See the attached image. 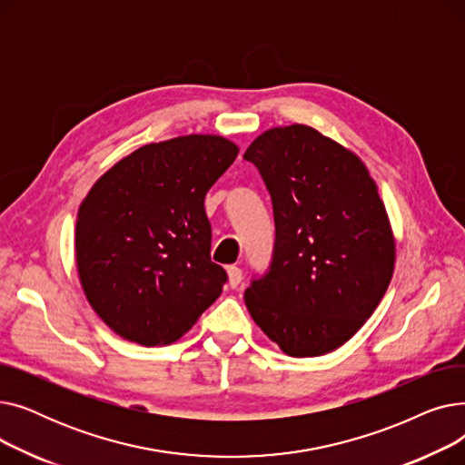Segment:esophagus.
Returning a JSON list of instances; mask_svg holds the SVG:
<instances>
[{
	"label": "esophagus",
	"mask_w": 465,
	"mask_h": 465,
	"mask_svg": "<svg viewBox=\"0 0 465 465\" xmlns=\"http://www.w3.org/2000/svg\"><path fill=\"white\" fill-rule=\"evenodd\" d=\"M228 277H230V286H232V288H237V286L241 284V281H242V272L239 270V267L230 265V267H228Z\"/></svg>",
	"instance_id": "obj_1"
}]
</instances>
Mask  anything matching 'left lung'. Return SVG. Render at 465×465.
<instances>
[{
  "label": "left lung",
  "instance_id": "8db88e82",
  "mask_svg": "<svg viewBox=\"0 0 465 465\" xmlns=\"http://www.w3.org/2000/svg\"><path fill=\"white\" fill-rule=\"evenodd\" d=\"M272 195L270 267L245 303L262 331L294 358L339 349L370 319L392 279L396 247L375 181L358 156L294 124L245 153Z\"/></svg>",
  "mask_w": 465,
  "mask_h": 465
}]
</instances>
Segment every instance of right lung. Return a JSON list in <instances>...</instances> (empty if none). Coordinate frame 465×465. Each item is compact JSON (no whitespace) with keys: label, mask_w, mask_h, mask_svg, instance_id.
I'll return each mask as SVG.
<instances>
[{"label":"right lung","mask_w":465,"mask_h":465,"mask_svg":"<svg viewBox=\"0 0 465 465\" xmlns=\"http://www.w3.org/2000/svg\"><path fill=\"white\" fill-rule=\"evenodd\" d=\"M237 153L224 137H175L141 146L94 184L77 214V267L113 331L167 345L220 296L228 273L211 262L203 203Z\"/></svg>","instance_id":"obj_1"}]
</instances>
